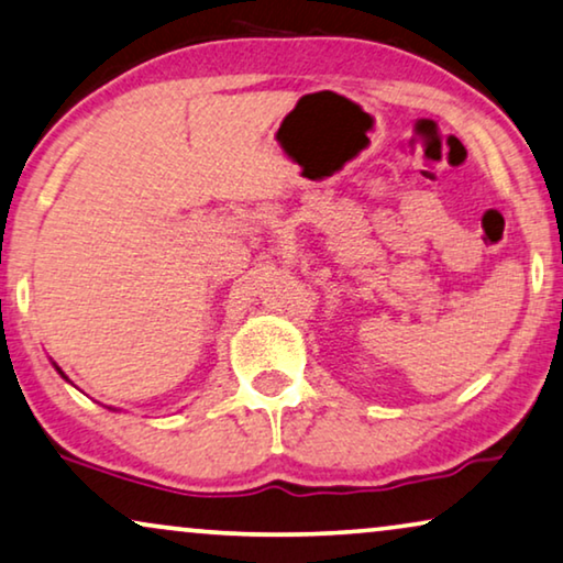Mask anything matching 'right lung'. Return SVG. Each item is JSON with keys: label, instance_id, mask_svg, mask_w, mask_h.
<instances>
[{"label": "right lung", "instance_id": "1", "mask_svg": "<svg viewBox=\"0 0 563 563\" xmlns=\"http://www.w3.org/2000/svg\"><path fill=\"white\" fill-rule=\"evenodd\" d=\"M58 368V366H56ZM58 374H64V372H60V368H58Z\"/></svg>", "mask_w": 563, "mask_h": 563}]
</instances>
